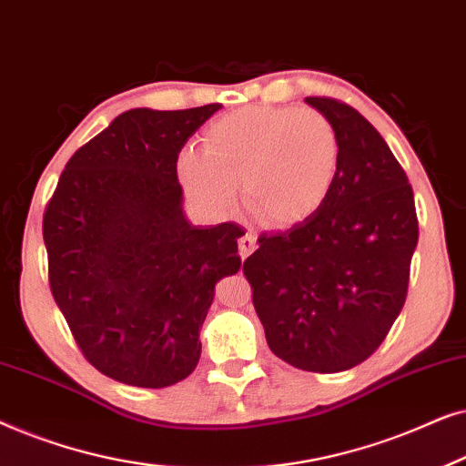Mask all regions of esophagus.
I'll return each mask as SVG.
<instances>
[{
  "instance_id": "1",
  "label": "esophagus",
  "mask_w": 466,
  "mask_h": 466,
  "mask_svg": "<svg viewBox=\"0 0 466 466\" xmlns=\"http://www.w3.org/2000/svg\"><path fill=\"white\" fill-rule=\"evenodd\" d=\"M254 248H257V235H254V233L241 235V238H239V257L248 258L254 252Z\"/></svg>"
}]
</instances>
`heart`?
Segmentation results:
<instances>
[{
	"label": "heart",
	"mask_w": 466,
	"mask_h": 466,
	"mask_svg": "<svg viewBox=\"0 0 466 466\" xmlns=\"http://www.w3.org/2000/svg\"><path fill=\"white\" fill-rule=\"evenodd\" d=\"M339 171V136L324 114L299 107H244L216 120L203 150L177 161L197 206L227 214L238 197L267 227L308 220L329 199Z\"/></svg>",
	"instance_id": "b5f03b06"
}]
</instances>
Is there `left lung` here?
Here are the masks:
<instances>
[{
    "label": "left lung",
    "instance_id": "1",
    "mask_svg": "<svg viewBox=\"0 0 466 466\" xmlns=\"http://www.w3.org/2000/svg\"><path fill=\"white\" fill-rule=\"evenodd\" d=\"M339 136V171L308 220L260 235L244 263L271 352L314 373L367 360L403 309L418 246L413 190L384 137L341 101L308 97Z\"/></svg>",
    "mask_w": 466,
    "mask_h": 466
}]
</instances>
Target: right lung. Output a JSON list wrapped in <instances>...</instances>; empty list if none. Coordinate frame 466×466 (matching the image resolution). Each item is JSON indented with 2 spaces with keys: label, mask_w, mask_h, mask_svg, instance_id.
<instances>
[{
  "label": "right lung",
  "mask_w": 466,
  "mask_h": 466,
  "mask_svg": "<svg viewBox=\"0 0 466 466\" xmlns=\"http://www.w3.org/2000/svg\"><path fill=\"white\" fill-rule=\"evenodd\" d=\"M220 107L123 112L76 150L44 212L55 301L85 359L120 384L188 378L214 286L241 267V227L190 225L177 182V155Z\"/></svg>",
  "instance_id": "add662e5"
}]
</instances>
